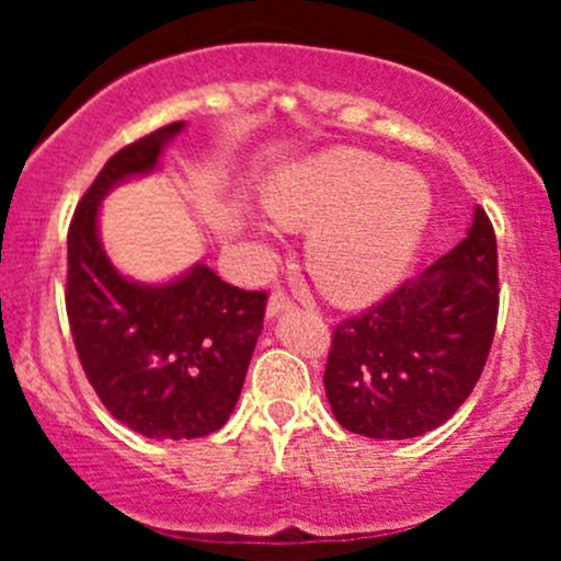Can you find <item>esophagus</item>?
<instances>
[{
	"instance_id": "obj_1",
	"label": "esophagus",
	"mask_w": 561,
	"mask_h": 561,
	"mask_svg": "<svg viewBox=\"0 0 561 561\" xmlns=\"http://www.w3.org/2000/svg\"><path fill=\"white\" fill-rule=\"evenodd\" d=\"M293 308H295V302L289 300L282 289H274L272 298H268V306H266V317L274 319V317H279V313L293 311Z\"/></svg>"
}]
</instances>
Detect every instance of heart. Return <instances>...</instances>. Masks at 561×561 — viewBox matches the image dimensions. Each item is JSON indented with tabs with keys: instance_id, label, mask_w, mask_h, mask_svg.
<instances>
[{
	"instance_id": "b5f03b06",
	"label": "heart",
	"mask_w": 561,
	"mask_h": 561,
	"mask_svg": "<svg viewBox=\"0 0 561 561\" xmlns=\"http://www.w3.org/2000/svg\"><path fill=\"white\" fill-rule=\"evenodd\" d=\"M266 208L289 229H311L308 272L332 300L358 306L409 272L433 221L424 173L353 147H334L276 173Z\"/></svg>"
}]
</instances>
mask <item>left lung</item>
Listing matches in <instances>:
<instances>
[{"label":"left lung","instance_id":"8db88e82","mask_svg":"<svg viewBox=\"0 0 561 561\" xmlns=\"http://www.w3.org/2000/svg\"><path fill=\"white\" fill-rule=\"evenodd\" d=\"M499 253L485 210L467 237L332 337L324 388L356 435L405 440L440 427L467 401L491 353Z\"/></svg>","mask_w":561,"mask_h":561}]
</instances>
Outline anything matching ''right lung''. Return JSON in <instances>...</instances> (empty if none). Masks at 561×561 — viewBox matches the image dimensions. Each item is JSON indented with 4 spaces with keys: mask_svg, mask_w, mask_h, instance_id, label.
I'll use <instances>...</instances> for the list:
<instances>
[{
    "mask_svg": "<svg viewBox=\"0 0 561 561\" xmlns=\"http://www.w3.org/2000/svg\"><path fill=\"white\" fill-rule=\"evenodd\" d=\"M182 128L176 121L115 152L68 229L66 308L79 362L115 420L158 440H190L227 424L266 311V293L231 287L205 263L145 285L121 274L102 248V197L158 171Z\"/></svg>",
    "mask_w": 561,
    "mask_h": 561,
    "instance_id": "add662e5",
    "label": "right lung"
}]
</instances>
